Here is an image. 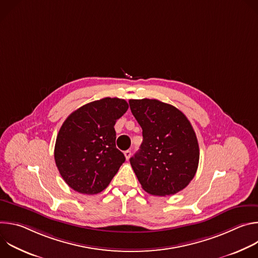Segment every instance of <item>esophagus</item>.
I'll list each match as a JSON object with an SVG mask.
<instances>
[{"mask_svg": "<svg viewBox=\"0 0 258 258\" xmlns=\"http://www.w3.org/2000/svg\"><path fill=\"white\" fill-rule=\"evenodd\" d=\"M131 155H132V151H131V150H126V151H124V156H125V159H126V160H128V159H130Z\"/></svg>", "mask_w": 258, "mask_h": 258, "instance_id": "obj_1", "label": "esophagus"}]
</instances>
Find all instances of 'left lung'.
<instances>
[{"label":"left lung","mask_w":258,"mask_h":258,"mask_svg":"<svg viewBox=\"0 0 258 258\" xmlns=\"http://www.w3.org/2000/svg\"><path fill=\"white\" fill-rule=\"evenodd\" d=\"M128 103L143 130L140 150L130 159L142 188L155 196L185 189L196 174L200 154L189 119L174 106L155 99Z\"/></svg>","instance_id":"obj_1"}]
</instances>
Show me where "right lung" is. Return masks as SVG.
<instances>
[{"label": "right lung", "instance_id": "add662e5", "mask_svg": "<svg viewBox=\"0 0 258 258\" xmlns=\"http://www.w3.org/2000/svg\"><path fill=\"white\" fill-rule=\"evenodd\" d=\"M127 108L125 100L107 97L80 107L63 122L54 157L71 189L98 194L116 174L125 157L115 146L114 125Z\"/></svg>", "mask_w": 258, "mask_h": 258}]
</instances>
